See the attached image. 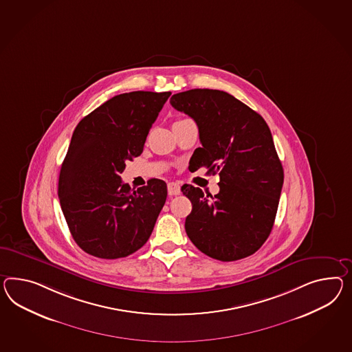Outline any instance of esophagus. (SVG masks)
<instances>
[{
  "label": "esophagus",
  "mask_w": 352,
  "mask_h": 352,
  "mask_svg": "<svg viewBox=\"0 0 352 352\" xmlns=\"http://www.w3.org/2000/svg\"><path fill=\"white\" fill-rule=\"evenodd\" d=\"M167 190H168L170 195H179L181 192L180 185L177 182H170L167 185Z\"/></svg>",
  "instance_id": "1"
}]
</instances>
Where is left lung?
Segmentation results:
<instances>
[{"instance_id": "8db88e82", "label": "left lung", "mask_w": 352, "mask_h": 352, "mask_svg": "<svg viewBox=\"0 0 352 352\" xmlns=\"http://www.w3.org/2000/svg\"><path fill=\"white\" fill-rule=\"evenodd\" d=\"M173 109L192 118L201 148L190 164L219 176V192L185 184L192 209L185 221L191 243L208 256L239 261L256 252L271 234L283 185V168L271 130L259 113L217 89L173 94Z\"/></svg>"}]
</instances>
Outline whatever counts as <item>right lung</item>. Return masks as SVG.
I'll return each mask as SVG.
<instances>
[{"instance_id":"1","label":"right lung","mask_w":352,"mask_h":352,"mask_svg":"<svg viewBox=\"0 0 352 352\" xmlns=\"http://www.w3.org/2000/svg\"><path fill=\"white\" fill-rule=\"evenodd\" d=\"M171 91L115 96L75 127L58 177V198L75 243L100 259L139 250L151 237L167 185L151 179L131 190L121 180Z\"/></svg>"}]
</instances>
